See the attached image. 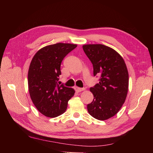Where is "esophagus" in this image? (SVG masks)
Instances as JSON below:
<instances>
[{
	"instance_id": "obj_1",
	"label": "esophagus",
	"mask_w": 153,
	"mask_h": 153,
	"mask_svg": "<svg viewBox=\"0 0 153 153\" xmlns=\"http://www.w3.org/2000/svg\"><path fill=\"white\" fill-rule=\"evenodd\" d=\"M84 90H85V89L84 88H79V87H76V91L77 92H81Z\"/></svg>"
}]
</instances>
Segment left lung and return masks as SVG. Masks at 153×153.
<instances>
[{"label": "left lung", "mask_w": 153, "mask_h": 153, "mask_svg": "<svg viewBox=\"0 0 153 153\" xmlns=\"http://www.w3.org/2000/svg\"><path fill=\"white\" fill-rule=\"evenodd\" d=\"M83 49L93 66V75L99 83L90 91L92 102L87 105L91 116L106 120L116 115L124 103L129 85L128 69L123 58L113 48L101 44L84 45Z\"/></svg>", "instance_id": "left-lung-1"}]
</instances>
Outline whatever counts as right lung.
<instances>
[{
    "label": "right lung",
    "instance_id": "obj_1",
    "mask_svg": "<svg viewBox=\"0 0 153 153\" xmlns=\"http://www.w3.org/2000/svg\"><path fill=\"white\" fill-rule=\"evenodd\" d=\"M76 44L48 45L32 58L28 71V88L32 102L42 114L55 118L66 111L68 102L74 95L72 88L59 85L60 65Z\"/></svg>",
    "mask_w": 153,
    "mask_h": 153
}]
</instances>
